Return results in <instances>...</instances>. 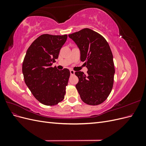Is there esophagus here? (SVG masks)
<instances>
[{
    "mask_svg": "<svg viewBox=\"0 0 146 146\" xmlns=\"http://www.w3.org/2000/svg\"><path fill=\"white\" fill-rule=\"evenodd\" d=\"M70 75H74V74H75V71L74 70H70Z\"/></svg>",
    "mask_w": 146,
    "mask_h": 146,
    "instance_id": "obj_1",
    "label": "esophagus"
}]
</instances>
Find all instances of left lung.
I'll return each mask as SVG.
<instances>
[{"mask_svg": "<svg viewBox=\"0 0 146 146\" xmlns=\"http://www.w3.org/2000/svg\"><path fill=\"white\" fill-rule=\"evenodd\" d=\"M68 36L80 52V60L85 61L88 75L77 71L76 87L85 104L98 105L107 99L111 91L115 73L113 56L106 39L94 31L83 29Z\"/></svg>", "mask_w": 146, "mask_h": 146, "instance_id": "obj_1", "label": "left lung"}]
</instances>
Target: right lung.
Listing matches in <instances>:
<instances>
[{"label": "right lung", "instance_id": "1", "mask_svg": "<svg viewBox=\"0 0 146 146\" xmlns=\"http://www.w3.org/2000/svg\"><path fill=\"white\" fill-rule=\"evenodd\" d=\"M67 38V35H42L26 52L23 64L25 83L35 98L44 105H55L64 98L69 70H59L51 66L58 58Z\"/></svg>", "mask_w": 146, "mask_h": 146}]
</instances>
